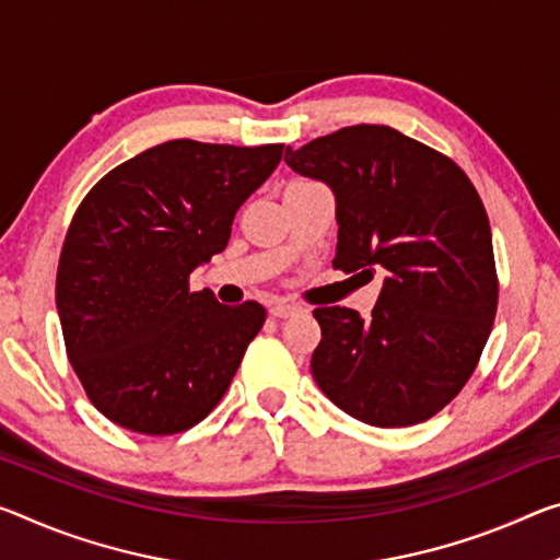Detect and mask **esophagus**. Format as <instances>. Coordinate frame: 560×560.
Returning <instances> with one entry per match:
<instances>
[{"instance_id":"obj_1","label":"esophagus","mask_w":560,"mask_h":560,"mask_svg":"<svg viewBox=\"0 0 560 560\" xmlns=\"http://www.w3.org/2000/svg\"><path fill=\"white\" fill-rule=\"evenodd\" d=\"M269 312H271V316H277V318H289V316L299 314L301 306L289 304V301H273V304L269 306Z\"/></svg>"}]
</instances>
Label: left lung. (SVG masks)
Instances as JSON below:
<instances>
[{
  "label": "left lung",
  "mask_w": 560,
  "mask_h": 560,
  "mask_svg": "<svg viewBox=\"0 0 560 560\" xmlns=\"http://www.w3.org/2000/svg\"><path fill=\"white\" fill-rule=\"evenodd\" d=\"M283 159L331 186L334 269L384 273L369 318L314 308L318 388L378 429L431 419L471 378L499 306L491 224L471 179L446 154L381 124L287 147Z\"/></svg>",
  "instance_id": "1"
}]
</instances>
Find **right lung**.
<instances>
[{
	"label": "right lung",
	"mask_w": 560,
	"mask_h": 560,
	"mask_svg": "<svg viewBox=\"0 0 560 560\" xmlns=\"http://www.w3.org/2000/svg\"><path fill=\"white\" fill-rule=\"evenodd\" d=\"M283 144L174 139L92 186L61 246L57 312L84 392L124 429L168 436L214 411L261 331L256 301L191 291L221 254L242 203L269 179Z\"/></svg>",
	"instance_id": "1"
}]
</instances>
